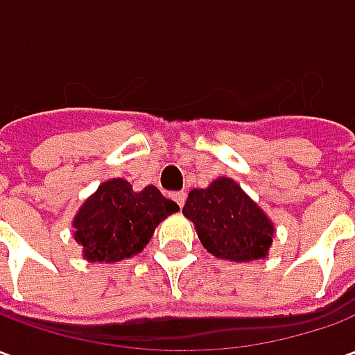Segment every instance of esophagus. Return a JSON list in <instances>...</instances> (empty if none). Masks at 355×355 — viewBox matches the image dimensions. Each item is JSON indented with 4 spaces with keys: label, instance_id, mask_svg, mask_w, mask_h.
<instances>
[{
    "label": "esophagus",
    "instance_id": "esophagus-1",
    "mask_svg": "<svg viewBox=\"0 0 355 355\" xmlns=\"http://www.w3.org/2000/svg\"><path fill=\"white\" fill-rule=\"evenodd\" d=\"M173 200L177 201L178 207H182V205H184V201H186V193L184 192H175V193H173Z\"/></svg>",
    "mask_w": 355,
    "mask_h": 355
}]
</instances>
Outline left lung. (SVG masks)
Segmentation results:
<instances>
[{
    "instance_id": "obj_1",
    "label": "left lung",
    "mask_w": 355,
    "mask_h": 355,
    "mask_svg": "<svg viewBox=\"0 0 355 355\" xmlns=\"http://www.w3.org/2000/svg\"><path fill=\"white\" fill-rule=\"evenodd\" d=\"M182 213L196 224L201 245L218 259L257 261L272 245L274 226L232 178L192 190Z\"/></svg>"
}]
</instances>
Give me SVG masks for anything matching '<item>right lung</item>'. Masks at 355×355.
<instances>
[{"label":"right lung","instance_id":"add662e5","mask_svg":"<svg viewBox=\"0 0 355 355\" xmlns=\"http://www.w3.org/2000/svg\"><path fill=\"white\" fill-rule=\"evenodd\" d=\"M175 201L163 198L155 186L135 192L123 178L98 186L73 220L76 241L91 262H117L140 253L155 226L177 213Z\"/></svg>","mask_w":355,"mask_h":355}]
</instances>
